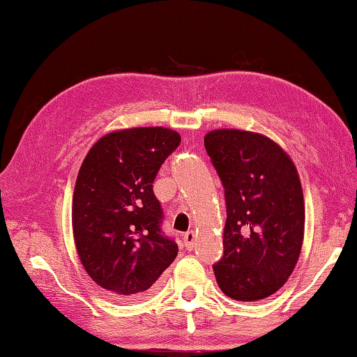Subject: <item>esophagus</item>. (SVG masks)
I'll return each instance as SVG.
<instances>
[{
	"label": "esophagus",
	"instance_id": "esophagus-1",
	"mask_svg": "<svg viewBox=\"0 0 357 357\" xmlns=\"http://www.w3.org/2000/svg\"><path fill=\"white\" fill-rule=\"evenodd\" d=\"M195 241H196V236H195V233L193 231H186L185 234H183V245L188 250H193V248H195Z\"/></svg>",
	"mask_w": 357,
	"mask_h": 357
}]
</instances>
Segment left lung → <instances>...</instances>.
Wrapping results in <instances>:
<instances>
[{
  "label": "left lung",
  "instance_id": "obj_1",
  "mask_svg": "<svg viewBox=\"0 0 357 357\" xmlns=\"http://www.w3.org/2000/svg\"><path fill=\"white\" fill-rule=\"evenodd\" d=\"M227 204L223 257L213 265L229 298L273 295L292 274L305 231V202L294 162L265 135L217 129L204 137Z\"/></svg>",
  "mask_w": 357,
  "mask_h": 357
}]
</instances>
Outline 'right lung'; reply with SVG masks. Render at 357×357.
<instances>
[{
    "instance_id": "add662e5",
    "label": "right lung",
    "mask_w": 357,
    "mask_h": 357,
    "mask_svg": "<svg viewBox=\"0 0 357 357\" xmlns=\"http://www.w3.org/2000/svg\"><path fill=\"white\" fill-rule=\"evenodd\" d=\"M178 145L171 129L116 130L81 164L71 215L76 250L87 274L113 297H142L177 257V243L161 228L153 182Z\"/></svg>"
}]
</instances>
